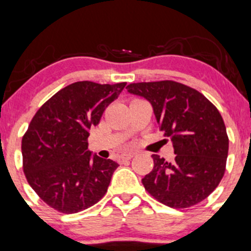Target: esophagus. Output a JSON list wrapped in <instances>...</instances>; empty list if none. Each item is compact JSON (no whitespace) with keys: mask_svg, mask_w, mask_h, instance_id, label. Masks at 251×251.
<instances>
[{"mask_svg":"<svg viewBox=\"0 0 251 251\" xmlns=\"http://www.w3.org/2000/svg\"><path fill=\"white\" fill-rule=\"evenodd\" d=\"M132 157H133V154H124V155H121L120 160L121 161H126V160H131Z\"/></svg>","mask_w":251,"mask_h":251,"instance_id":"1","label":"esophagus"}]
</instances>
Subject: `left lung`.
<instances>
[{"label":"left lung","instance_id":"left-lung-1","mask_svg":"<svg viewBox=\"0 0 251 251\" xmlns=\"http://www.w3.org/2000/svg\"><path fill=\"white\" fill-rule=\"evenodd\" d=\"M130 94L152 105L160 131L172 141L176 159L151 155L154 168L143 179L155 200L176 209L207 199L226 170L228 137L223 117L201 92L173 80L132 83Z\"/></svg>","mask_w":251,"mask_h":251}]
</instances>
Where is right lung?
Returning a JSON list of instances; mask_svg holds the SVG:
<instances>
[{
	"label": "right lung",
	"instance_id": "add662e5",
	"mask_svg": "<svg viewBox=\"0 0 251 251\" xmlns=\"http://www.w3.org/2000/svg\"><path fill=\"white\" fill-rule=\"evenodd\" d=\"M126 83L77 81L57 91L35 114L21 141L27 183L49 207L65 214L96 204L118 163L91 156L89 131Z\"/></svg>",
	"mask_w": 251,
	"mask_h": 251
}]
</instances>
